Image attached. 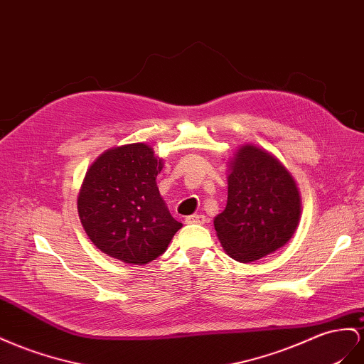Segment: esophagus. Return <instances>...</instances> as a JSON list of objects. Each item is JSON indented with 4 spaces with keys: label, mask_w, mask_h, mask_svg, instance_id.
<instances>
[{
    "label": "esophagus",
    "mask_w": 364,
    "mask_h": 364,
    "mask_svg": "<svg viewBox=\"0 0 364 364\" xmlns=\"http://www.w3.org/2000/svg\"><path fill=\"white\" fill-rule=\"evenodd\" d=\"M186 223H196V225H203L206 222V218L202 214H193L185 219Z\"/></svg>",
    "instance_id": "34e87169"
}]
</instances>
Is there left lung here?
I'll return each mask as SVG.
<instances>
[{
    "label": "left lung",
    "instance_id": "left-lung-1",
    "mask_svg": "<svg viewBox=\"0 0 364 364\" xmlns=\"http://www.w3.org/2000/svg\"><path fill=\"white\" fill-rule=\"evenodd\" d=\"M228 164V200L214 228L230 257L248 263L292 237L301 200L291 173L267 150L247 144Z\"/></svg>",
    "mask_w": 364,
    "mask_h": 364
}]
</instances>
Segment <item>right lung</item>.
Wrapping results in <instances>:
<instances>
[{
	"mask_svg": "<svg viewBox=\"0 0 364 364\" xmlns=\"http://www.w3.org/2000/svg\"><path fill=\"white\" fill-rule=\"evenodd\" d=\"M162 166L142 142L114 146L90 165L77 213L96 248L132 264H146L165 252L182 223L173 219L156 185Z\"/></svg>",
	"mask_w": 364,
	"mask_h": 364,
	"instance_id": "add662e5",
	"label": "right lung"
}]
</instances>
